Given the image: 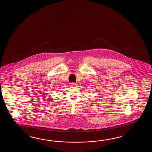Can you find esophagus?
<instances>
[{
    "instance_id": "obj_1",
    "label": "esophagus",
    "mask_w": 152,
    "mask_h": 152,
    "mask_svg": "<svg viewBox=\"0 0 152 152\" xmlns=\"http://www.w3.org/2000/svg\"><path fill=\"white\" fill-rule=\"evenodd\" d=\"M70 86H72V87H75V86H76V84H75V83H72L70 84Z\"/></svg>"
}]
</instances>
